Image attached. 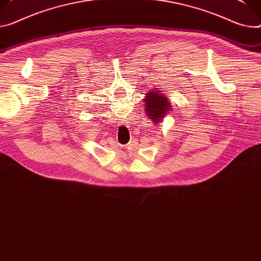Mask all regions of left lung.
<instances>
[{
    "label": "left lung",
    "instance_id": "8db88e82",
    "mask_svg": "<svg viewBox=\"0 0 261 261\" xmlns=\"http://www.w3.org/2000/svg\"><path fill=\"white\" fill-rule=\"evenodd\" d=\"M145 100L147 114L150 118L155 121V123L161 122L162 117L167 114L168 111H170L169 108L171 106L170 103H168V98L162 96L161 93H157L156 91L150 92Z\"/></svg>",
    "mask_w": 261,
    "mask_h": 261
}]
</instances>
